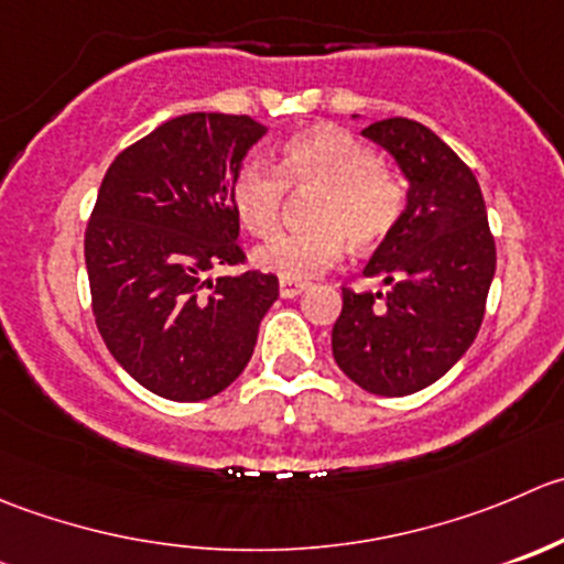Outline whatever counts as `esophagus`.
Segmentation results:
<instances>
[{"instance_id":"34e87169","label":"esophagus","mask_w":564,"mask_h":564,"mask_svg":"<svg viewBox=\"0 0 564 564\" xmlns=\"http://www.w3.org/2000/svg\"><path fill=\"white\" fill-rule=\"evenodd\" d=\"M278 289H281V297L292 300V297H297V294L305 292V283L303 281H283V278H281Z\"/></svg>"}]
</instances>
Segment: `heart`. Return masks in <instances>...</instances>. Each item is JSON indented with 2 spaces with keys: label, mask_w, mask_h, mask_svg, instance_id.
Wrapping results in <instances>:
<instances>
[{
  "label": "heart",
  "mask_w": 564,
  "mask_h": 564,
  "mask_svg": "<svg viewBox=\"0 0 564 564\" xmlns=\"http://www.w3.org/2000/svg\"><path fill=\"white\" fill-rule=\"evenodd\" d=\"M314 189L305 231L278 234L256 248L259 270L283 281H305L336 264L344 245L371 250L388 239L404 209V187L377 165V154L338 126H314L281 145L278 173L264 162L239 167L231 206L245 231L270 237L281 217L283 189Z\"/></svg>",
  "instance_id": "obj_1"
}]
</instances>
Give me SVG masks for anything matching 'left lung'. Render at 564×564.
<instances>
[{"mask_svg": "<svg viewBox=\"0 0 564 564\" xmlns=\"http://www.w3.org/2000/svg\"><path fill=\"white\" fill-rule=\"evenodd\" d=\"M360 134L393 156L408 195L364 267L386 292L341 289L333 358L364 391L408 397L441 380L477 338L496 245L477 178L435 131L388 118Z\"/></svg>", "mask_w": 564, "mask_h": 564, "instance_id": "1", "label": "left lung"}]
</instances>
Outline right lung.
<instances>
[{
	"mask_svg": "<svg viewBox=\"0 0 564 564\" xmlns=\"http://www.w3.org/2000/svg\"><path fill=\"white\" fill-rule=\"evenodd\" d=\"M267 129L189 112L115 156L85 231L93 316L112 358L156 397L200 402L253 355L278 278H212L245 261L234 176Z\"/></svg>",
	"mask_w": 564,
	"mask_h": 564,
	"instance_id": "obj_1",
	"label": "right lung"
}]
</instances>
